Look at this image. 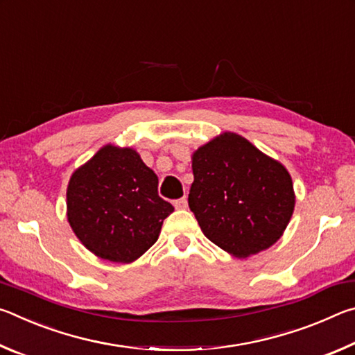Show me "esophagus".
Here are the masks:
<instances>
[{"mask_svg":"<svg viewBox=\"0 0 355 355\" xmlns=\"http://www.w3.org/2000/svg\"><path fill=\"white\" fill-rule=\"evenodd\" d=\"M173 207H175L177 209H184V208H188V200H186V197H182V199L173 200Z\"/></svg>","mask_w":355,"mask_h":355,"instance_id":"34e87169","label":"esophagus"}]
</instances>
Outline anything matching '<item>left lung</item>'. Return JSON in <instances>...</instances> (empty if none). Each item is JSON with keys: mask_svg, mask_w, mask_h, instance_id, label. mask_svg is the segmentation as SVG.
Here are the masks:
<instances>
[{"mask_svg": "<svg viewBox=\"0 0 355 355\" xmlns=\"http://www.w3.org/2000/svg\"><path fill=\"white\" fill-rule=\"evenodd\" d=\"M189 208L203 235L236 258L271 248L294 211L285 166L236 133H222L192 153Z\"/></svg>", "mask_w": 355, "mask_h": 355, "instance_id": "left-lung-1", "label": "left lung"}]
</instances>
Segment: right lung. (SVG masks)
Returning <instances> with one entry per match:
<instances>
[{"label": "right lung", "instance_id": "obj_1", "mask_svg": "<svg viewBox=\"0 0 355 355\" xmlns=\"http://www.w3.org/2000/svg\"><path fill=\"white\" fill-rule=\"evenodd\" d=\"M173 211L158 177L133 148L107 144L71 173L67 219L78 239L103 260L131 263L152 248Z\"/></svg>", "mask_w": 355, "mask_h": 355}]
</instances>
